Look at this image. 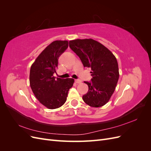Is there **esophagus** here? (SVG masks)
<instances>
[{"instance_id":"1","label":"esophagus","mask_w":151,"mask_h":151,"mask_svg":"<svg viewBox=\"0 0 151 151\" xmlns=\"http://www.w3.org/2000/svg\"><path fill=\"white\" fill-rule=\"evenodd\" d=\"M75 82H76L77 84H80V83H82V81L80 80V79H76Z\"/></svg>"}]
</instances>
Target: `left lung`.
Returning a JSON list of instances; mask_svg holds the SVG:
<instances>
[{
	"mask_svg": "<svg viewBox=\"0 0 151 151\" xmlns=\"http://www.w3.org/2000/svg\"><path fill=\"white\" fill-rule=\"evenodd\" d=\"M69 47L79 56L84 67L91 69L88 92L83 96L84 101L91 107L106 104L115 90L119 70L116 58L103 45L93 39L69 41Z\"/></svg>",
	"mask_w": 151,
	"mask_h": 151,
	"instance_id": "8db88e82",
	"label": "left lung"
}]
</instances>
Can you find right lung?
I'll use <instances>...</instances> for the list:
<instances>
[{"instance_id":"right-lung-1","label":"right lung","mask_w":151,"mask_h":151,"mask_svg":"<svg viewBox=\"0 0 151 151\" xmlns=\"http://www.w3.org/2000/svg\"><path fill=\"white\" fill-rule=\"evenodd\" d=\"M67 40H56L45 48L32 64L29 84L36 98L48 109L60 108L67 100L68 92L74 79H62L53 75L56 73L58 58L68 48Z\"/></svg>"}]
</instances>
